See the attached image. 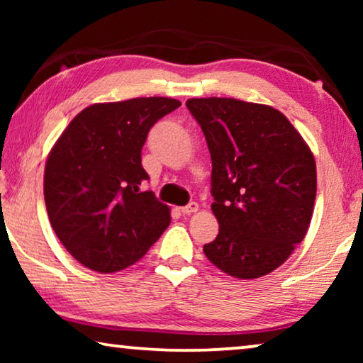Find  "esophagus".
Returning <instances> with one entry per match:
<instances>
[{
	"label": "esophagus",
	"mask_w": 363,
	"mask_h": 363,
	"mask_svg": "<svg viewBox=\"0 0 363 363\" xmlns=\"http://www.w3.org/2000/svg\"><path fill=\"white\" fill-rule=\"evenodd\" d=\"M198 203H195V201H191V203H188L186 206H183V208H180V211L183 213V215H191V213H196L198 211Z\"/></svg>",
	"instance_id": "34e87169"
}]
</instances>
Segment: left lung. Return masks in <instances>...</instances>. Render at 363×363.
I'll return each instance as SVG.
<instances>
[{
	"instance_id": "1",
	"label": "left lung",
	"mask_w": 363,
	"mask_h": 363,
	"mask_svg": "<svg viewBox=\"0 0 363 363\" xmlns=\"http://www.w3.org/2000/svg\"><path fill=\"white\" fill-rule=\"evenodd\" d=\"M211 153V210L220 223L205 256L226 274H269L304 240L317 175L311 148L284 113L230 97L188 99Z\"/></svg>"
}]
</instances>
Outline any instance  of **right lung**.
<instances>
[{"label": "right lung", "instance_id": "right-lung-1", "mask_svg": "<svg viewBox=\"0 0 363 363\" xmlns=\"http://www.w3.org/2000/svg\"><path fill=\"white\" fill-rule=\"evenodd\" d=\"M180 106L170 97L94 104L54 143L44 201L59 241L82 266L125 269L170 225V208L142 191V147L153 123Z\"/></svg>", "mask_w": 363, "mask_h": 363}]
</instances>
